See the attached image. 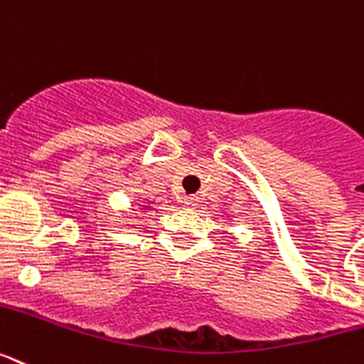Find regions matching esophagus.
Returning <instances> with one entry per match:
<instances>
[{
    "instance_id": "obj_1",
    "label": "esophagus",
    "mask_w": 364,
    "mask_h": 364,
    "mask_svg": "<svg viewBox=\"0 0 364 364\" xmlns=\"http://www.w3.org/2000/svg\"><path fill=\"white\" fill-rule=\"evenodd\" d=\"M184 204L188 208H195L198 204V197H195V195H189V197L184 198Z\"/></svg>"
}]
</instances>
